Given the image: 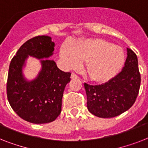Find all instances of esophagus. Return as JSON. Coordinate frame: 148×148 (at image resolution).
<instances>
[{
    "instance_id": "34e87169",
    "label": "esophagus",
    "mask_w": 148,
    "mask_h": 148,
    "mask_svg": "<svg viewBox=\"0 0 148 148\" xmlns=\"http://www.w3.org/2000/svg\"><path fill=\"white\" fill-rule=\"evenodd\" d=\"M77 77H77V75L74 74V73H72L71 75V79H76V78H77Z\"/></svg>"
}]
</instances>
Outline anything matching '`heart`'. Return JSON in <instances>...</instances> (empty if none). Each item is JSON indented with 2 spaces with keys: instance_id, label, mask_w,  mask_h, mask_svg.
I'll return each mask as SVG.
<instances>
[{
  "instance_id": "heart-1",
  "label": "heart",
  "mask_w": 148,
  "mask_h": 148,
  "mask_svg": "<svg viewBox=\"0 0 148 148\" xmlns=\"http://www.w3.org/2000/svg\"><path fill=\"white\" fill-rule=\"evenodd\" d=\"M60 57L65 67L76 69L86 62L85 71L90 79L105 82L114 77L124 62V53L117 45L102 39L88 38L79 40L74 45L63 43Z\"/></svg>"
}]
</instances>
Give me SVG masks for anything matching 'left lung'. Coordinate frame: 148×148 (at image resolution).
I'll return each mask as SVG.
<instances>
[{"label": "left lung", "instance_id": "left-lung-1", "mask_svg": "<svg viewBox=\"0 0 148 148\" xmlns=\"http://www.w3.org/2000/svg\"><path fill=\"white\" fill-rule=\"evenodd\" d=\"M127 55L123 69L114 78L101 85L84 84L88 109L95 116L116 117L130 109L135 102L140 85L138 58L129 48H127Z\"/></svg>", "mask_w": 148, "mask_h": 148}]
</instances>
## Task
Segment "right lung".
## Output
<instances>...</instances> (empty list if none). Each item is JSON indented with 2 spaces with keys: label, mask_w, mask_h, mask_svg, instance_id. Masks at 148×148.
I'll return each mask as SVG.
<instances>
[{
  "label": "right lung",
  "mask_w": 148,
  "mask_h": 148,
  "mask_svg": "<svg viewBox=\"0 0 148 148\" xmlns=\"http://www.w3.org/2000/svg\"><path fill=\"white\" fill-rule=\"evenodd\" d=\"M55 45L49 36H38L24 43L10 61L7 94L14 112L33 124L53 121L61 111L63 93L71 73L62 71L53 60ZM39 60L41 70L34 79L24 75L29 56Z\"/></svg>",
  "instance_id": "right-lung-1"
}]
</instances>
